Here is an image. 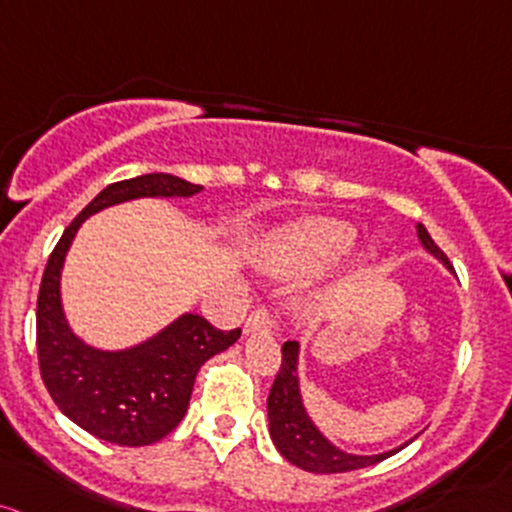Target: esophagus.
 I'll return each mask as SVG.
<instances>
[{"instance_id":"obj_1","label":"esophagus","mask_w":512,"mask_h":512,"mask_svg":"<svg viewBox=\"0 0 512 512\" xmlns=\"http://www.w3.org/2000/svg\"><path fill=\"white\" fill-rule=\"evenodd\" d=\"M272 328V313L267 306L255 308L245 320V333H255V330H269Z\"/></svg>"}]
</instances>
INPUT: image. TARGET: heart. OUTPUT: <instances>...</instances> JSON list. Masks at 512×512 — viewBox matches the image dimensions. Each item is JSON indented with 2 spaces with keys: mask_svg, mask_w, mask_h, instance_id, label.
Masks as SVG:
<instances>
[{
  "mask_svg": "<svg viewBox=\"0 0 512 512\" xmlns=\"http://www.w3.org/2000/svg\"><path fill=\"white\" fill-rule=\"evenodd\" d=\"M355 235V228L338 218H306L267 247L265 265L279 274L306 272L342 255L355 243Z\"/></svg>",
  "mask_w": 512,
  "mask_h": 512,
  "instance_id": "heart-1",
  "label": "heart"
}]
</instances>
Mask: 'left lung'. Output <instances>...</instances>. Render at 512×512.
Segmentation results:
<instances>
[{
  "mask_svg": "<svg viewBox=\"0 0 512 512\" xmlns=\"http://www.w3.org/2000/svg\"><path fill=\"white\" fill-rule=\"evenodd\" d=\"M418 238L425 245V250L432 252L437 260L449 265L445 252L437 247L435 240L425 226H418ZM296 357H299V345L294 340L284 342L282 347V364L274 376V384L269 389L267 398V413H269V435H272L274 445L303 471H313V474H342V471H357L364 466L379 464L381 459L391 457L393 452L374 454V457H357V454H347L330 445L323 435L311 423L306 411H303L301 393H299V376H296Z\"/></svg>",
  "mask_w": 512,
  "mask_h": 512,
  "instance_id": "8db88e82",
  "label": "left lung"
}]
</instances>
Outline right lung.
Segmentation results:
<instances>
[{
    "label": "right lung",
    "instance_id": "obj_1",
    "mask_svg": "<svg viewBox=\"0 0 512 512\" xmlns=\"http://www.w3.org/2000/svg\"><path fill=\"white\" fill-rule=\"evenodd\" d=\"M199 184L174 174H140L109 184L65 228L48 257L36 306V347L41 379L55 406L99 440L121 447L153 445L177 428L206 359L228 350L240 328L218 330L187 313L153 340L126 352H101L67 328L60 306V269L77 228L92 213L138 196H192Z\"/></svg>",
    "mask_w": 512,
    "mask_h": 512
}]
</instances>
